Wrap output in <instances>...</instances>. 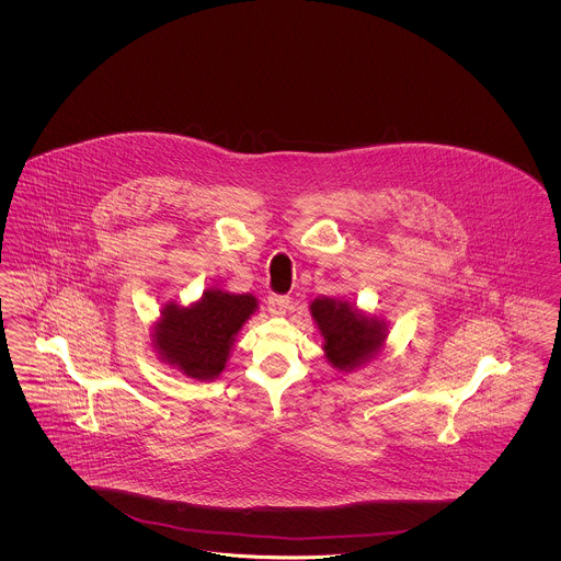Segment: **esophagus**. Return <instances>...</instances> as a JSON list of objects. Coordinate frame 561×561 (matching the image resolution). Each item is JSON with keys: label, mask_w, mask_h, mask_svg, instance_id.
<instances>
[{"label": "esophagus", "mask_w": 561, "mask_h": 561, "mask_svg": "<svg viewBox=\"0 0 561 561\" xmlns=\"http://www.w3.org/2000/svg\"><path fill=\"white\" fill-rule=\"evenodd\" d=\"M290 302H293V298L286 296V294H271L267 298L268 311L273 316H284L286 309L290 307Z\"/></svg>", "instance_id": "obj_1"}]
</instances>
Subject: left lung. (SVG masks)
<instances>
[{
    "label": "left lung",
    "instance_id": "obj_1",
    "mask_svg": "<svg viewBox=\"0 0 561 561\" xmlns=\"http://www.w3.org/2000/svg\"><path fill=\"white\" fill-rule=\"evenodd\" d=\"M311 316L320 325L323 351L332 366L339 370H353L370 357L385 341L382 323L359 316L347 302L332 298H316Z\"/></svg>",
    "mask_w": 561,
    "mask_h": 561
}]
</instances>
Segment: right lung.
<instances>
[{
	"mask_svg": "<svg viewBox=\"0 0 561 561\" xmlns=\"http://www.w3.org/2000/svg\"><path fill=\"white\" fill-rule=\"evenodd\" d=\"M256 309L252 294L208 290L187 309L168 305L161 313L156 345L168 364L191 378L208 380L222 373L233 336Z\"/></svg>",
	"mask_w": 561,
	"mask_h": 561,
	"instance_id": "right-lung-1",
	"label": "right lung"
}]
</instances>
